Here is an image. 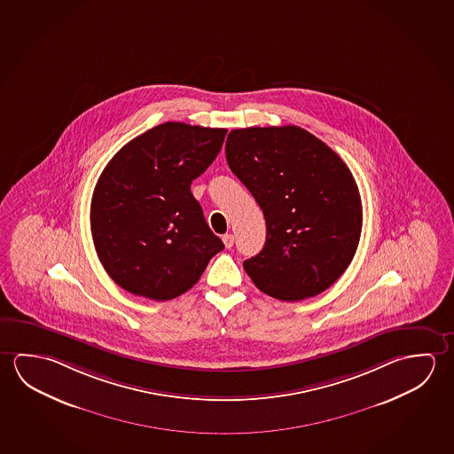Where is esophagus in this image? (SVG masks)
Instances as JSON below:
<instances>
[{
	"mask_svg": "<svg viewBox=\"0 0 454 454\" xmlns=\"http://www.w3.org/2000/svg\"><path fill=\"white\" fill-rule=\"evenodd\" d=\"M222 240H223V244L226 248H231V247L234 246V236H232V234H224Z\"/></svg>",
	"mask_w": 454,
	"mask_h": 454,
	"instance_id": "esophagus-1",
	"label": "esophagus"
}]
</instances>
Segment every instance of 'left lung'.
Segmentation results:
<instances>
[{
  "mask_svg": "<svg viewBox=\"0 0 454 454\" xmlns=\"http://www.w3.org/2000/svg\"><path fill=\"white\" fill-rule=\"evenodd\" d=\"M224 152L266 218V244L244 261L253 283L288 302L327 290L348 268L363 226L348 166L299 127L232 129Z\"/></svg>",
  "mask_w": 454,
  "mask_h": 454,
  "instance_id": "obj_1",
  "label": "left lung"
}]
</instances>
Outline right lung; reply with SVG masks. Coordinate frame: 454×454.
<instances>
[{"instance_id": "1", "label": "right lung", "mask_w": 454, "mask_h": 454, "mask_svg": "<svg viewBox=\"0 0 454 454\" xmlns=\"http://www.w3.org/2000/svg\"><path fill=\"white\" fill-rule=\"evenodd\" d=\"M224 136V128L166 121L128 142L106 166L90 224L98 258L123 290L153 301L177 298L223 250L190 186L215 160Z\"/></svg>"}]
</instances>
